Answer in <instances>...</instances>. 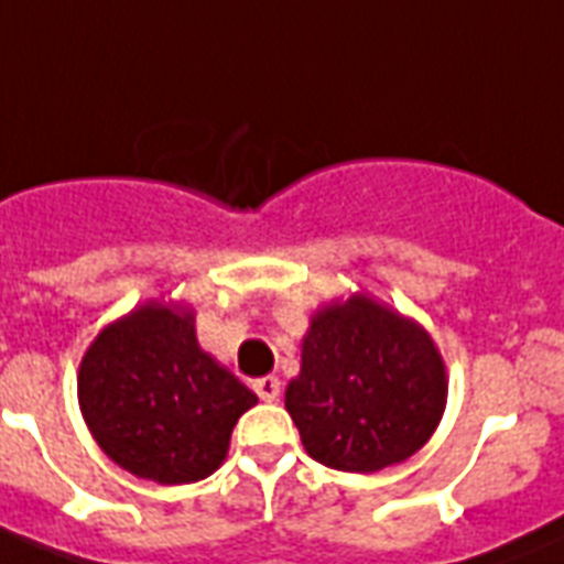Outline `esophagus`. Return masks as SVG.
I'll list each match as a JSON object with an SVG mask.
<instances>
[{
  "label": "esophagus",
  "instance_id": "obj_1",
  "mask_svg": "<svg viewBox=\"0 0 564 564\" xmlns=\"http://www.w3.org/2000/svg\"><path fill=\"white\" fill-rule=\"evenodd\" d=\"M254 392H258L263 401H278L281 399V378L263 376L254 381Z\"/></svg>",
  "mask_w": 564,
  "mask_h": 564
}]
</instances>
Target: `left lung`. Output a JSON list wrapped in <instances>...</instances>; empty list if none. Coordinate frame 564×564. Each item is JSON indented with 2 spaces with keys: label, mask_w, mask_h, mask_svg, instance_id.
<instances>
[{
  "label": "left lung",
  "mask_w": 564,
  "mask_h": 564,
  "mask_svg": "<svg viewBox=\"0 0 564 564\" xmlns=\"http://www.w3.org/2000/svg\"><path fill=\"white\" fill-rule=\"evenodd\" d=\"M447 372L424 326L370 295L312 315L286 410L315 462L376 473L421 451L442 421Z\"/></svg>",
  "instance_id": "1"
}]
</instances>
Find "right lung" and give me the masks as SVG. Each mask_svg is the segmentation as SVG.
<instances>
[{"label": "right lung", "mask_w": 564, "mask_h": 564, "mask_svg": "<svg viewBox=\"0 0 564 564\" xmlns=\"http://www.w3.org/2000/svg\"><path fill=\"white\" fill-rule=\"evenodd\" d=\"M77 395L102 453L158 485L212 476L238 419L258 404L249 387L203 352L194 312L158 301L94 338L79 364Z\"/></svg>", "instance_id": "add662e5"}]
</instances>
